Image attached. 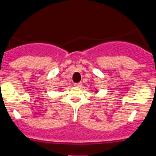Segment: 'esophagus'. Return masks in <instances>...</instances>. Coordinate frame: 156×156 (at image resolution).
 Masks as SVG:
<instances>
[{"label": "esophagus", "instance_id": "1", "mask_svg": "<svg viewBox=\"0 0 156 156\" xmlns=\"http://www.w3.org/2000/svg\"><path fill=\"white\" fill-rule=\"evenodd\" d=\"M74 85H75V87H82V85H83V83H75Z\"/></svg>", "mask_w": 156, "mask_h": 156}]
</instances>
